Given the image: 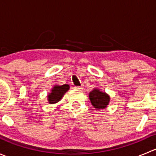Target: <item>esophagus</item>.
Listing matches in <instances>:
<instances>
[{"mask_svg":"<svg viewBox=\"0 0 156 156\" xmlns=\"http://www.w3.org/2000/svg\"><path fill=\"white\" fill-rule=\"evenodd\" d=\"M75 89L81 90V89H83V86H77V87H75Z\"/></svg>","mask_w":156,"mask_h":156,"instance_id":"esophagus-1","label":"esophagus"}]
</instances>
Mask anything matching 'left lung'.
Here are the masks:
<instances>
[{
    "mask_svg": "<svg viewBox=\"0 0 156 156\" xmlns=\"http://www.w3.org/2000/svg\"><path fill=\"white\" fill-rule=\"evenodd\" d=\"M89 99L91 104L97 109H103L106 108L110 101L109 96L106 93L103 92L97 88L90 92Z\"/></svg>",
    "mask_w": 156,
    "mask_h": 156,
    "instance_id": "left-lung-1",
    "label": "left lung"
}]
</instances>
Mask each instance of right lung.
I'll use <instances>...</instances> for the list:
<instances>
[{
    "mask_svg": "<svg viewBox=\"0 0 156 156\" xmlns=\"http://www.w3.org/2000/svg\"><path fill=\"white\" fill-rule=\"evenodd\" d=\"M69 90V84H63V85H55L52 88L51 93L48 95V100L49 103L54 104L59 102L62 99L64 94Z\"/></svg>",
    "mask_w": 156,
    "mask_h": 156,
    "instance_id": "1",
    "label": "right lung"
}]
</instances>
